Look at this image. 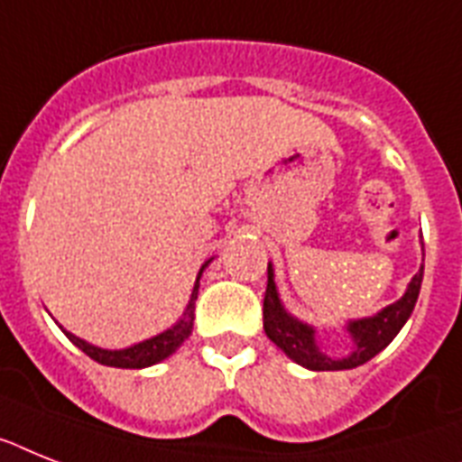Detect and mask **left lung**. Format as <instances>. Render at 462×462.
Instances as JSON below:
<instances>
[{
	"mask_svg": "<svg viewBox=\"0 0 462 462\" xmlns=\"http://www.w3.org/2000/svg\"><path fill=\"white\" fill-rule=\"evenodd\" d=\"M420 284H422V268L411 280L406 294L401 296L399 301L387 306L377 316L348 322L346 329L351 339H354V354L348 356V358L335 361V358L320 354V348L316 346V339H313V335H316L313 328L294 320L282 309V303L277 299L273 268L268 263V287H265L263 296V329L268 339L282 348L284 354L290 356L291 361L299 363V365L310 367V370H351V367H358L370 361V358H374L393 337L399 335V329L406 325V320L413 313L420 294Z\"/></svg>",
	"mask_w": 462,
	"mask_h": 462,
	"instance_id": "left-lung-1",
	"label": "left lung"
}]
</instances>
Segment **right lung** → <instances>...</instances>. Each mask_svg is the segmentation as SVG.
Masks as SVG:
<instances>
[{"label":"right lung","mask_w":462,"mask_h":462,"mask_svg":"<svg viewBox=\"0 0 462 462\" xmlns=\"http://www.w3.org/2000/svg\"><path fill=\"white\" fill-rule=\"evenodd\" d=\"M199 277H201V273H199ZM199 277H197V284H194L192 301H189V306H187V310H185V318H182L180 322H175L171 329H166V332H161V335L152 337V339L142 341V344H134V346L123 348V351H106V348L92 346V344L82 341L80 337L70 335V332H66V337H69V339L73 341L75 346L80 348V351H85V354H88L92 361L101 363V365L130 367V370L153 365V363H159V361H163V358H168V356H171L172 351H175V348H178L180 344L187 339V337L192 335L194 301H197V294H199Z\"/></svg>","instance_id":"obj_1"}]
</instances>
